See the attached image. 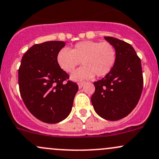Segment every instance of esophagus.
Listing matches in <instances>:
<instances>
[{"instance_id":"obj_1","label":"esophagus","mask_w":159,"mask_h":159,"mask_svg":"<svg viewBox=\"0 0 159 159\" xmlns=\"http://www.w3.org/2000/svg\"><path fill=\"white\" fill-rule=\"evenodd\" d=\"M84 81H79V82H78V88H81L83 87V85H84Z\"/></svg>"}]
</instances>
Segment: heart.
Segmentation results:
<instances>
[{
	"label": "heart",
	"instance_id": "1",
	"mask_svg": "<svg viewBox=\"0 0 159 159\" xmlns=\"http://www.w3.org/2000/svg\"><path fill=\"white\" fill-rule=\"evenodd\" d=\"M81 61L84 66L71 74V80L90 79L95 75L97 77L106 76L116 63V49L108 42L86 40L76 43L71 50L63 48L56 56L58 67L67 73L72 72Z\"/></svg>",
	"mask_w": 159,
	"mask_h": 159
}]
</instances>
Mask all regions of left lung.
Returning a JSON list of instances; mask_svg holds the SVG:
<instances>
[{
  "label": "left lung",
  "mask_w": 159,
  "mask_h": 159,
  "mask_svg": "<svg viewBox=\"0 0 159 159\" xmlns=\"http://www.w3.org/2000/svg\"><path fill=\"white\" fill-rule=\"evenodd\" d=\"M104 39L116 49V61L109 74L93 83L91 103L100 116L114 121L136 107L143 91V71L141 60L131 45L111 36Z\"/></svg>",
  "instance_id": "8db88e82"
}]
</instances>
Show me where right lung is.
<instances>
[{
    "label": "right lung",
    "instance_id": "obj_1",
    "mask_svg": "<svg viewBox=\"0 0 159 159\" xmlns=\"http://www.w3.org/2000/svg\"><path fill=\"white\" fill-rule=\"evenodd\" d=\"M62 41L35 44L23 55L18 71L20 92L26 108L38 120L47 123L62 121L71 113L78 86L65 81L69 75L56 61Z\"/></svg>",
    "mask_w": 159,
    "mask_h": 159
}]
</instances>
